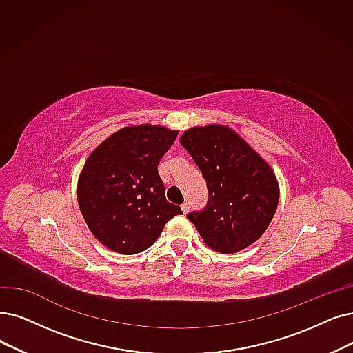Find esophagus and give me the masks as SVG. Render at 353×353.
Masks as SVG:
<instances>
[{
	"mask_svg": "<svg viewBox=\"0 0 353 353\" xmlns=\"http://www.w3.org/2000/svg\"><path fill=\"white\" fill-rule=\"evenodd\" d=\"M181 210H182V213H184V214H187V213H188V211H190V204H188V203H184V204H182V205H181Z\"/></svg>",
	"mask_w": 353,
	"mask_h": 353,
	"instance_id": "34e87169",
	"label": "esophagus"
}]
</instances>
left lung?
<instances>
[{"mask_svg":"<svg viewBox=\"0 0 353 353\" xmlns=\"http://www.w3.org/2000/svg\"><path fill=\"white\" fill-rule=\"evenodd\" d=\"M179 142L207 182L205 208L187 214L204 243L220 253L255 243L274 219L279 200L271 166L225 125L188 129Z\"/></svg>","mask_w":353,"mask_h":353,"instance_id":"8db88e82","label":"left lung"}]
</instances>
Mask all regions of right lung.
Here are the masks:
<instances>
[{"label":"right lung","instance_id":"1","mask_svg":"<svg viewBox=\"0 0 353 353\" xmlns=\"http://www.w3.org/2000/svg\"><path fill=\"white\" fill-rule=\"evenodd\" d=\"M178 130L162 125L124 128L98 146L78 179V204L91 233L123 255L150 248L165 224L182 214L165 199L161 158Z\"/></svg>","mask_w":353,"mask_h":353}]
</instances>
